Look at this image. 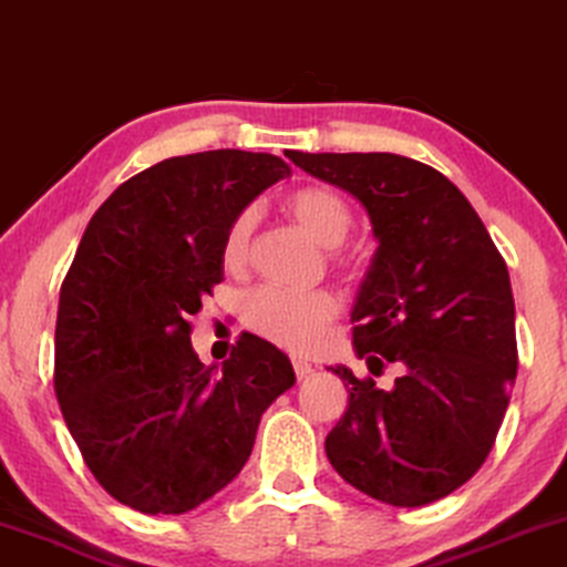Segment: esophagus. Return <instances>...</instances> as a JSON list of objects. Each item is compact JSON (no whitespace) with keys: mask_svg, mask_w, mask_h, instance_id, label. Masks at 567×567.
<instances>
[{"mask_svg":"<svg viewBox=\"0 0 567 567\" xmlns=\"http://www.w3.org/2000/svg\"><path fill=\"white\" fill-rule=\"evenodd\" d=\"M291 367H293V374H297L299 379H305V377H309L315 371L312 363L305 361V359H297V355H293V359H291Z\"/></svg>","mask_w":567,"mask_h":567,"instance_id":"esophagus-1","label":"esophagus"}]
</instances>
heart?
Returning a JSON list of instances; mask_svg holds the SVG:
<instances>
[{
    "label": "heart",
    "mask_w": 567,
    "mask_h": 567,
    "mask_svg": "<svg viewBox=\"0 0 567 567\" xmlns=\"http://www.w3.org/2000/svg\"><path fill=\"white\" fill-rule=\"evenodd\" d=\"M284 208L309 237L328 247V258L336 266H348L351 258L340 243L353 227V212L338 190L328 185H301L284 198ZM252 229L255 214L250 208L239 212L227 227L221 258L229 270H243L250 260ZM338 309L340 301L328 289L284 291L262 286L245 297L243 322L262 340H270L286 351L305 353L320 343Z\"/></svg>",
    "instance_id": "b5f03b06"
}]
</instances>
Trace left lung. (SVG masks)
<instances>
[{
	"label": "left lung",
	"mask_w": 567,
	"mask_h": 567,
	"mask_svg": "<svg viewBox=\"0 0 567 567\" xmlns=\"http://www.w3.org/2000/svg\"><path fill=\"white\" fill-rule=\"evenodd\" d=\"M293 165L367 206L379 247L351 320L382 390L336 367L348 408L324 452L340 477L390 506L415 508L467 483L491 454L516 382L508 268L456 185L386 152H286Z\"/></svg>",
	"instance_id": "1"
}]
</instances>
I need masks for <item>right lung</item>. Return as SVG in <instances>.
Segmentation results:
<instances>
[{
  "instance_id": "right-lung-1",
  "label": "right lung",
  "mask_w": 567,
  "mask_h": 567,
  "mask_svg": "<svg viewBox=\"0 0 567 567\" xmlns=\"http://www.w3.org/2000/svg\"><path fill=\"white\" fill-rule=\"evenodd\" d=\"M289 175L281 157H169L97 208L61 284L53 390L92 475L142 514H185L239 475L260 415L293 384L274 343L237 338L221 371L190 315L224 281L231 219Z\"/></svg>"
}]
</instances>
